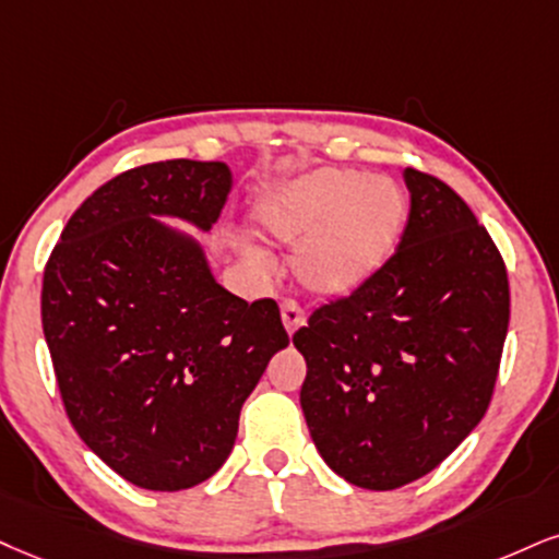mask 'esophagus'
<instances>
[{"mask_svg": "<svg viewBox=\"0 0 559 559\" xmlns=\"http://www.w3.org/2000/svg\"><path fill=\"white\" fill-rule=\"evenodd\" d=\"M280 311H282V323H285L287 334H293L295 329L306 323V313H302V308H300L298 300H290V298L282 300Z\"/></svg>", "mask_w": 559, "mask_h": 559, "instance_id": "esophagus-1", "label": "esophagus"}]
</instances>
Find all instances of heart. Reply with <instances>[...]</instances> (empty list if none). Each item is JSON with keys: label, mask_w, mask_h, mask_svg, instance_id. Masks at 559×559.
I'll use <instances>...</instances> for the list:
<instances>
[{"label": "heart", "mask_w": 559, "mask_h": 559, "mask_svg": "<svg viewBox=\"0 0 559 559\" xmlns=\"http://www.w3.org/2000/svg\"><path fill=\"white\" fill-rule=\"evenodd\" d=\"M409 202L389 178L353 168H323L264 199L261 227L277 240H299L295 274L319 295L365 285L402 243ZM253 259L264 261L259 251Z\"/></svg>", "instance_id": "b5f03b06"}]
</instances>
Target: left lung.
Here are the masks:
<instances>
[{"label":"left lung","mask_w":559,"mask_h":559,"mask_svg":"<svg viewBox=\"0 0 559 559\" xmlns=\"http://www.w3.org/2000/svg\"><path fill=\"white\" fill-rule=\"evenodd\" d=\"M402 243L293 334L302 415L332 469L365 490L432 472L490 406L511 321L498 246L451 186L404 170Z\"/></svg>","instance_id":"obj_1"}]
</instances>
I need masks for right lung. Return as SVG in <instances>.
Instances as JSON below:
<instances>
[{
	"instance_id": "add662e5",
	"label": "right lung",
	"mask_w": 559,
	"mask_h": 559,
	"mask_svg": "<svg viewBox=\"0 0 559 559\" xmlns=\"http://www.w3.org/2000/svg\"><path fill=\"white\" fill-rule=\"evenodd\" d=\"M227 163L123 170L78 206L44 269L40 321L67 417L116 474L176 492L230 456L246 396L290 344L272 298H236L194 240L153 215L212 227Z\"/></svg>"
}]
</instances>
